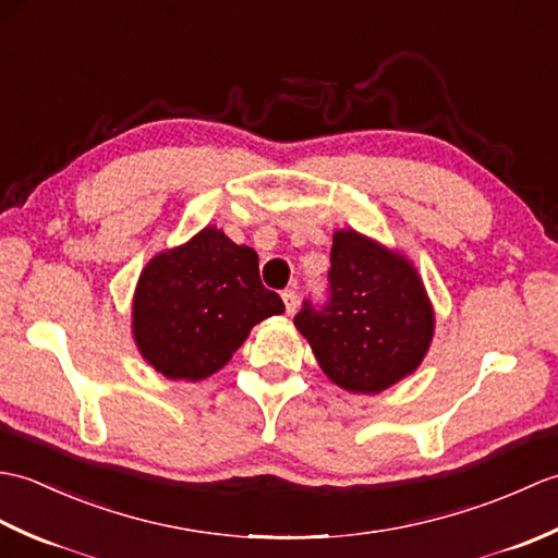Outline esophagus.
<instances>
[{"label":"esophagus","instance_id":"obj_1","mask_svg":"<svg viewBox=\"0 0 558 558\" xmlns=\"http://www.w3.org/2000/svg\"><path fill=\"white\" fill-rule=\"evenodd\" d=\"M282 302H286V312L292 316L294 312H298V292H294V290H286V292H282Z\"/></svg>","mask_w":558,"mask_h":558}]
</instances>
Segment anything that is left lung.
<instances>
[{
	"mask_svg": "<svg viewBox=\"0 0 558 558\" xmlns=\"http://www.w3.org/2000/svg\"><path fill=\"white\" fill-rule=\"evenodd\" d=\"M294 326L324 374L350 393H381L422 364L434 310L410 260L354 230L330 248L328 300L304 302Z\"/></svg>",
	"mask_w": 558,
	"mask_h": 558,
	"instance_id": "left-lung-1",
	"label": "left lung"
}]
</instances>
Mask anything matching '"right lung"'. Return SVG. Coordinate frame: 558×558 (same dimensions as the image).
Wrapping results in <instances>:
<instances>
[{"label":"right lung","instance_id":"right-lung-1","mask_svg":"<svg viewBox=\"0 0 558 558\" xmlns=\"http://www.w3.org/2000/svg\"><path fill=\"white\" fill-rule=\"evenodd\" d=\"M282 312L260 282L254 248L204 228L141 270L132 328L153 369L201 381L230 362L256 324Z\"/></svg>","mask_w":558,"mask_h":558}]
</instances>
